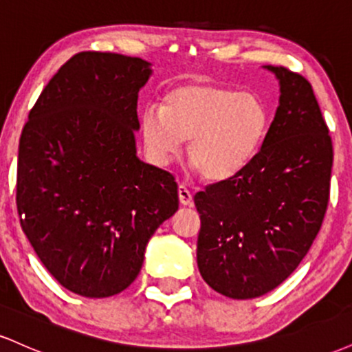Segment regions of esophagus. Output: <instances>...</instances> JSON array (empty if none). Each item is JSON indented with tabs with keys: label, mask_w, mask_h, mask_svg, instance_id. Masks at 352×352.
I'll use <instances>...</instances> for the list:
<instances>
[{
	"label": "esophagus",
	"mask_w": 352,
	"mask_h": 352,
	"mask_svg": "<svg viewBox=\"0 0 352 352\" xmlns=\"http://www.w3.org/2000/svg\"><path fill=\"white\" fill-rule=\"evenodd\" d=\"M179 200L184 207H190L193 204L192 193H190V190L185 185H179Z\"/></svg>",
	"instance_id": "esophagus-1"
}]
</instances>
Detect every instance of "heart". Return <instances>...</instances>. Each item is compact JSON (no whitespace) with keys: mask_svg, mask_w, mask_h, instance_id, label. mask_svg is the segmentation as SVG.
Returning a JSON list of instances; mask_svg holds the SVG:
<instances>
[{"mask_svg":"<svg viewBox=\"0 0 352 352\" xmlns=\"http://www.w3.org/2000/svg\"><path fill=\"white\" fill-rule=\"evenodd\" d=\"M268 129L258 94L197 80L165 94L162 107L140 112V132L153 162H170L188 140L187 159L210 182L230 180L256 157Z\"/></svg>","mask_w":352,"mask_h":352,"instance_id":"obj_1","label":"heart"}]
</instances>
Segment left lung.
<instances>
[{"label": "left lung", "instance_id": "left-lung-1", "mask_svg": "<svg viewBox=\"0 0 352 352\" xmlns=\"http://www.w3.org/2000/svg\"><path fill=\"white\" fill-rule=\"evenodd\" d=\"M280 106L252 164L195 195L197 263L210 288L233 300L272 292L309 252L329 200L333 144L302 76L263 66Z\"/></svg>", "mask_w": 352, "mask_h": 352}]
</instances>
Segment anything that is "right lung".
I'll use <instances>...</instances> for the list:
<instances>
[{"instance_id":"1","label":"right lung","mask_w":352,"mask_h":352,"mask_svg":"<svg viewBox=\"0 0 352 352\" xmlns=\"http://www.w3.org/2000/svg\"><path fill=\"white\" fill-rule=\"evenodd\" d=\"M151 76L140 58L79 52L44 87L19 139L21 228L47 272L80 296L124 292L179 210L173 177L137 157V99Z\"/></svg>"}]
</instances>
